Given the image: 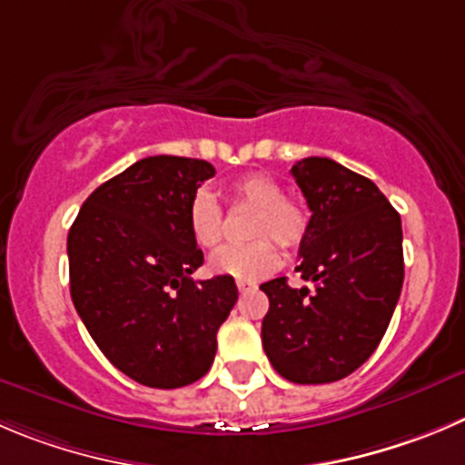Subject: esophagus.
<instances>
[{
	"label": "esophagus",
	"instance_id": "obj_1",
	"mask_svg": "<svg viewBox=\"0 0 465 465\" xmlns=\"http://www.w3.org/2000/svg\"><path fill=\"white\" fill-rule=\"evenodd\" d=\"M237 290H240V292H251V290H255V282L237 281Z\"/></svg>",
	"mask_w": 465,
	"mask_h": 465
}]
</instances>
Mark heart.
Here are the masks:
<instances>
[{"label": "heart", "mask_w": 465, "mask_h": 465, "mask_svg": "<svg viewBox=\"0 0 465 465\" xmlns=\"http://www.w3.org/2000/svg\"><path fill=\"white\" fill-rule=\"evenodd\" d=\"M228 193L235 205L255 210L249 225V235L255 242L219 251L210 260V272L237 281H258L278 267L274 241L282 249L302 244L308 232V212L296 198L285 196L282 184L267 173H246L232 180ZM187 228L203 251L216 249L223 240V212L219 201L205 189H198L189 201Z\"/></svg>", "instance_id": "b5f03b06"}]
</instances>
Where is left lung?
<instances>
[{"label":"left lung","instance_id":"1","mask_svg":"<svg viewBox=\"0 0 465 465\" xmlns=\"http://www.w3.org/2000/svg\"><path fill=\"white\" fill-rule=\"evenodd\" d=\"M292 175L312 212L296 267L312 287L260 285L269 296L262 347L287 381H340L372 356L395 312L401 219L372 180L329 157L302 159Z\"/></svg>","mask_w":465,"mask_h":465}]
</instances>
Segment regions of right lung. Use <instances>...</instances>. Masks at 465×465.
I'll use <instances>...</instances> for the list:
<instances>
[{
  "label": "right lung",
  "mask_w": 465,
  "mask_h": 465,
  "mask_svg": "<svg viewBox=\"0 0 465 465\" xmlns=\"http://www.w3.org/2000/svg\"><path fill=\"white\" fill-rule=\"evenodd\" d=\"M212 175L205 159H139L84 201L68 232L77 315L114 368L141 386L169 391L205 377L237 302L235 278H192L203 251L187 205Z\"/></svg>",
  "instance_id": "1"
}]
</instances>
